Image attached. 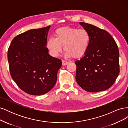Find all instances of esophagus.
I'll return each instance as SVG.
<instances>
[{
	"instance_id": "esophagus-1",
	"label": "esophagus",
	"mask_w": 128,
	"mask_h": 128,
	"mask_svg": "<svg viewBox=\"0 0 128 128\" xmlns=\"http://www.w3.org/2000/svg\"><path fill=\"white\" fill-rule=\"evenodd\" d=\"M62 65L63 66H66L68 64V62H67L66 61H64V60L62 61Z\"/></svg>"
}]
</instances>
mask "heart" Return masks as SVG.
I'll return each instance as SVG.
<instances>
[{
	"mask_svg": "<svg viewBox=\"0 0 128 128\" xmlns=\"http://www.w3.org/2000/svg\"><path fill=\"white\" fill-rule=\"evenodd\" d=\"M54 36L46 42L50 53L54 57L59 56L64 46L67 57L80 58L86 53L90 44V34L84 29L61 27L55 31Z\"/></svg>",
	"mask_w": 128,
	"mask_h": 128,
	"instance_id": "heart-1",
	"label": "heart"
}]
</instances>
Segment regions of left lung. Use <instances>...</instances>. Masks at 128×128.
<instances>
[{
	"mask_svg": "<svg viewBox=\"0 0 128 128\" xmlns=\"http://www.w3.org/2000/svg\"><path fill=\"white\" fill-rule=\"evenodd\" d=\"M90 36L86 53L76 60V80L83 90L97 92L112 86L119 74V51L114 38L106 31L79 22Z\"/></svg>",
	"mask_w": 128,
	"mask_h": 128,
	"instance_id": "left-lung-1",
	"label": "left lung"
}]
</instances>
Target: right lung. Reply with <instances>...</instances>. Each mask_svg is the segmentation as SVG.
Wrapping results in <instances>:
<instances>
[{
  "instance_id": "right-lung-1",
  "label": "right lung",
  "mask_w": 128,
  "mask_h": 128,
  "mask_svg": "<svg viewBox=\"0 0 128 128\" xmlns=\"http://www.w3.org/2000/svg\"><path fill=\"white\" fill-rule=\"evenodd\" d=\"M51 26L30 29L14 38L7 58L12 78L22 90L39 96L54 86L61 60L48 54L46 48Z\"/></svg>"
}]
</instances>
